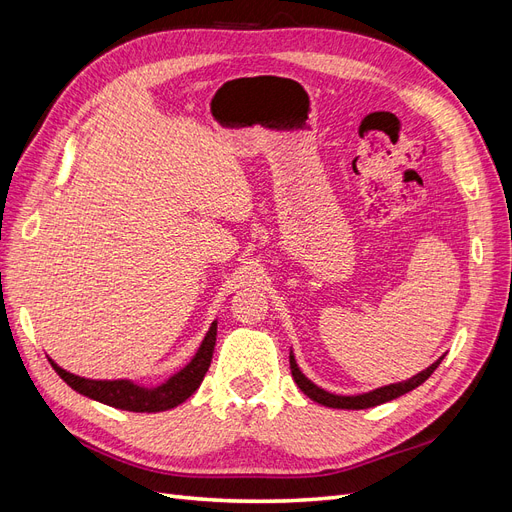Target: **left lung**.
Masks as SVG:
<instances>
[{
	"mask_svg": "<svg viewBox=\"0 0 512 512\" xmlns=\"http://www.w3.org/2000/svg\"><path fill=\"white\" fill-rule=\"evenodd\" d=\"M442 359H444V356H440L436 363H431L427 369L421 371V374L412 376L410 380L395 382V384H389V386H380V389H374L369 393H361V395H335V393L320 389V386H316L312 380L305 378V374L297 365V359H294L292 350H290V371H292V378H294V382H297L299 389L309 399H314L316 404H322L327 408H342V410H365V408H374V406L386 404V401L397 399L401 395L410 393L412 389H416V386H421L433 374V371H436V367L442 363Z\"/></svg>",
	"mask_w": 512,
	"mask_h": 512,
	"instance_id": "left-lung-1",
	"label": "left lung"
}]
</instances>
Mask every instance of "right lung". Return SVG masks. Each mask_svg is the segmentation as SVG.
Here are the masks:
<instances>
[{
  "label": "right lung",
  "mask_w": 512,
  "mask_h": 512,
  "mask_svg": "<svg viewBox=\"0 0 512 512\" xmlns=\"http://www.w3.org/2000/svg\"><path fill=\"white\" fill-rule=\"evenodd\" d=\"M215 337H218V320L211 322L203 344H200V348L192 356V361L158 386H141L132 380L81 378L70 374L66 369H61L53 359L49 361L59 374V378L64 380L70 389L89 399L100 401V404L128 412H164L183 404L185 399L192 397L200 382H203L213 359Z\"/></svg>",
  "instance_id": "obj_1"
}]
</instances>
